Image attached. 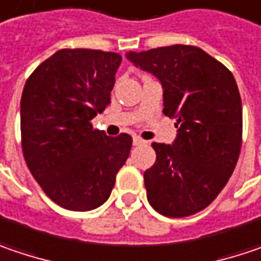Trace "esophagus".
Segmentation results:
<instances>
[{"label": "esophagus", "mask_w": 261, "mask_h": 261, "mask_svg": "<svg viewBox=\"0 0 261 261\" xmlns=\"http://www.w3.org/2000/svg\"><path fill=\"white\" fill-rule=\"evenodd\" d=\"M133 143H134V146H139V145H143V143H146V140H143L142 137H133Z\"/></svg>", "instance_id": "esophagus-1"}]
</instances>
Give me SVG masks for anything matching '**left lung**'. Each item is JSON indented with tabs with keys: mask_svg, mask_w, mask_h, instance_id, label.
<instances>
[{
	"mask_svg": "<svg viewBox=\"0 0 261 261\" xmlns=\"http://www.w3.org/2000/svg\"><path fill=\"white\" fill-rule=\"evenodd\" d=\"M164 88V114L176 118L173 146L153 142L155 164L145 171L147 201L165 217L207 208L237 167L242 146V101L232 72L195 45L130 51Z\"/></svg>",
	"mask_w": 261,
	"mask_h": 261,
	"instance_id": "left-lung-1",
	"label": "left lung"
}]
</instances>
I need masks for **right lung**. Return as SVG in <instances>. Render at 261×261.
<instances>
[{
  "label": "right lung",
  "instance_id": "obj_1",
  "mask_svg": "<svg viewBox=\"0 0 261 261\" xmlns=\"http://www.w3.org/2000/svg\"><path fill=\"white\" fill-rule=\"evenodd\" d=\"M121 60L112 51L63 48L24 84V161L45 195L70 211H90L106 202L130 155V134L109 137L91 124L111 101Z\"/></svg>",
  "mask_w": 261,
  "mask_h": 261
}]
</instances>
